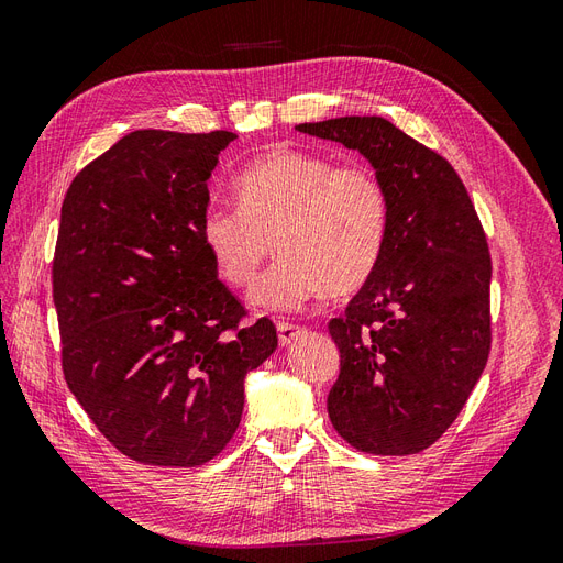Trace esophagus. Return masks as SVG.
Returning <instances> with one entry per match:
<instances>
[{
	"label": "esophagus",
	"instance_id": "34e87169",
	"mask_svg": "<svg viewBox=\"0 0 563 563\" xmlns=\"http://www.w3.org/2000/svg\"><path fill=\"white\" fill-rule=\"evenodd\" d=\"M277 333H279V343H282V345H294L296 340L305 333V329L300 327V323L279 321V323H277Z\"/></svg>",
	"mask_w": 563,
	"mask_h": 563
}]
</instances>
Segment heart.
I'll use <instances>...</instances> for the list:
<instances>
[{
  "label": "heart",
  "mask_w": 563,
  "mask_h": 563,
  "mask_svg": "<svg viewBox=\"0 0 563 563\" xmlns=\"http://www.w3.org/2000/svg\"><path fill=\"white\" fill-rule=\"evenodd\" d=\"M240 211L211 207L201 242L218 277L244 288L269 255L282 258L251 288V305L296 312L321 298L354 294L378 269L389 234V195L368 164L275 147L234 178Z\"/></svg>",
  "instance_id": "1"
}]
</instances>
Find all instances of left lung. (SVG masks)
Segmentation results:
<instances>
[{
  "mask_svg": "<svg viewBox=\"0 0 563 563\" xmlns=\"http://www.w3.org/2000/svg\"><path fill=\"white\" fill-rule=\"evenodd\" d=\"M296 129L360 152L389 195L383 261L329 323L340 352L329 418L364 453H418L451 428L488 360L490 255L479 216L453 166L383 117Z\"/></svg>",
  "mask_w": 563,
  "mask_h": 563,
  "instance_id": "8db88e82",
  "label": "left lung"
}]
</instances>
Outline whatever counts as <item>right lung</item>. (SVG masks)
Instances as JSON below:
<instances>
[{
  "label": "right lung",
  "mask_w": 563,
  "mask_h": 563,
  "mask_svg": "<svg viewBox=\"0 0 563 563\" xmlns=\"http://www.w3.org/2000/svg\"><path fill=\"white\" fill-rule=\"evenodd\" d=\"M234 139L133 131L81 168L60 209L65 383L100 434L145 465L197 467L223 451L246 373L277 350L267 317L242 323L201 242L207 183Z\"/></svg>",
  "instance_id": "1"
}]
</instances>
